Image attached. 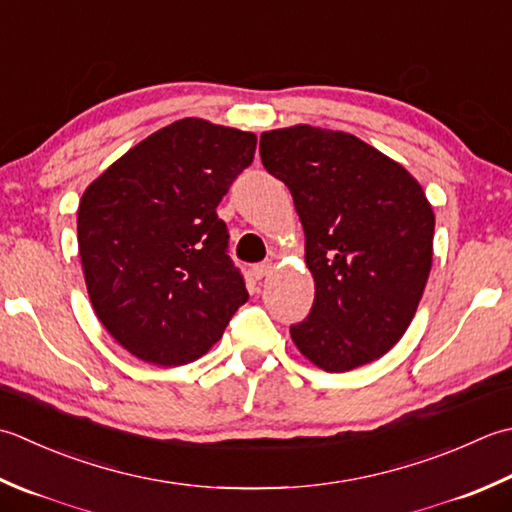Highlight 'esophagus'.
<instances>
[{
  "mask_svg": "<svg viewBox=\"0 0 512 512\" xmlns=\"http://www.w3.org/2000/svg\"><path fill=\"white\" fill-rule=\"evenodd\" d=\"M270 268H273V264L270 262H264V264H255L253 268H250V277L253 279H262L270 273Z\"/></svg>",
  "mask_w": 512,
  "mask_h": 512,
  "instance_id": "34e87169",
  "label": "esophagus"
}]
</instances>
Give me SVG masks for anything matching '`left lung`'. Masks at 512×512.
<instances>
[{"instance_id": "8db88e82", "label": "left lung", "mask_w": 512, "mask_h": 512, "mask_svg": "<svg viewBox=\"0 0 512 512\" xmlns=\"http://www.w3.org/2000/svg\"><path fill=\"white\" fill-rule=\"evenodd\" d=\"M302 219L315 302L290 337L346 373L382 357L413 319L433 264L435 215L413 175L355 135L313 126L259 139Z\"/></svg>"}]
</instances>
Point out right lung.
I'll return each instance as SVG.
<instances>
[{
	"mask_svg": "<svg viewBox=\"0 0 512 512\" xmlns=\"http://www.w3.org/2000/svg\"><path fill=\"white\" fill-rule=\"evenodd\" d=\"M257 139L179 119L117 159L86 188L77 239L99 322L130 355L157 366L202 357L248 302L217 217Z\"/></svg>",
	"mask_w": 512,
	"mask_h": 512,
	"instance_id": "add662e5",
	"label": "right lung"
}]
</instances>
